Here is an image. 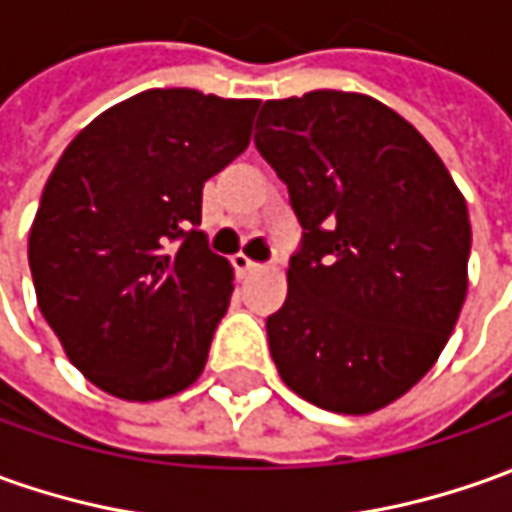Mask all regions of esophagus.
I'll return each instance as SVG.
<instances>
[{"label":"esophagus","instance_id":"obj_1","mask_svg":"<svg viewBox=\"0 0 512 512\" xmlns=\"http://www.w3.org/2000/svg\"><path fill=\"white\" fill-rule=\"evenodd\" d=\"M232 266H235V271H238V277H249L252 271L260 269V263H255L252 257H246V255L232 257Z\"/></svg>","mask_w":512,"mask_h":512}]
</instances>
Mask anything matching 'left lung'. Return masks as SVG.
Segmentation results:
<instances>
[{"label": "left lung", "mask_w": 512, "mask_h": 512, "mask_svg": "<svg viewBox=\"0 0 512 512\" xmlns=\"http://www.w3.org/2000/svg\"><path fill=\"white\" fill-rule=\"evenodd\" d=\"M255 145L305 229L266 319L277 373L319 409L378 412L429 373L460 319V187L415 125L358 92L266 100Z\"/></svg>", "instance_id": "left-lung-1"}]
</instances>
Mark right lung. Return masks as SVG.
Segmentation results:
<instances>
[{
    "label": "right lung",
    "instance_id": "1",
    "mask_svg": "<svg viewBox=\"0 0 512 512\" xmlns=\"http://www.w3.org/2000/svg\"><path fill=\"white\" fill-rule=\"evenodd\" d=\"M260 100L148 89L66 145L27 257L66 358L120 401H162L204 373L235 271L201 224L204 182L246 151Z\"/></svg>",
    "mask_w": 512,
    "mask_h": 512
}]
</instances>
